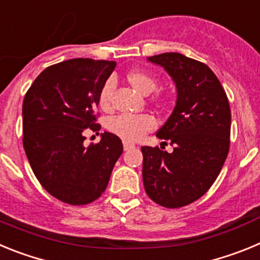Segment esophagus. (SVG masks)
Wrapping results in <instances>:
<instances>
[{"mask_svg":"<svg viewBox=\"0 0 260 260\" xmlns=\"http://www.w3.org/2000/svg\"><path fill=\"white\" fill-rule=\"evenodd\" d=\"M132 148H135L134 144L128 143V142H123V150L128 151V150H132Z\"/></svg>","mask_w":260,"mask_h":260,"instance_id":"obj_1","label":"esophagus"}]
</instances>
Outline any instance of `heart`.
I'll return each instance as SVG.
<instances>
[{"label":"heart","mask_w":260,"mask_h":260,"mask_svg":"<svg viewBox=\"0 0 260 260\" xmlns=\"http://www.w3.org/2000/svg\"><path fill=\"white\" fill-rule=\"evenodd\" d=\"M127 82L134 89L142 95H150L157 87V80L155 77L142 70H134L127 74ZM114 91V82L112 79L107 80L100 91L99 103L102 108H108L112 100ZM109 130L122 138L125 141H139L146 133L151 132L155 127V119L148 114H119L110 119Z\"/></svg>","instance_id":"heart-1"}]
</instances>
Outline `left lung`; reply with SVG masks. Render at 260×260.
I'll list each match as a JSON object with an SVG mask.
<instances>
[{
    "label": "left lung",
    "mask_w": 260,
    "mask_h": 260,
    "mask_svg": "<svg viewBox=\"0 0 260 260\" xmlns=\"http://www.w3.org/2000/svg\"><path fill=\"white\" fill-rule=\"evenodd\" d=\"M161 66L177 89L174 109L156 133L173 152L142 147L147 195L167 208L192 203L208 191L229 152L231 108L221 83L202 62L181 53L147 58Z\"/></svg>",
    "instance_id": "obj_1"
}]
</instances>
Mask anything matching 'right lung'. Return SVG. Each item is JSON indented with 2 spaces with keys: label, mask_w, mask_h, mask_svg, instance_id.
<instances>
[{
  "label": "right lung",
  "mask_w": 260,
  "mask_h": 260,
  "mask_svg": "<svg viewBox=\"0 0 260 260\" xmlns=\"http://www.w3.org/2000/svg\"><path fill=\"white\" fill-rule=\"evenodd\" d=\"M114 61L73 58L45 69L23 100V147L41 186L73 206L88 204L105 191L122 155V142L105 132L84 147L87 130L99 132L96 108Z\"/></svg>",
  "instance_id": "right-lung-1"
}]
</instances>
